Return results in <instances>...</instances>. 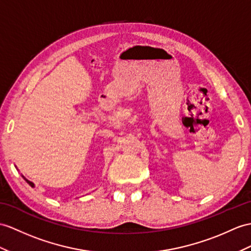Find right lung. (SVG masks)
<instances>
[{
  "mask_svg": "<svg viewBox=\"0 0 251 251\" xmlns=\"http://www.w3.org/2000/svg\"><path fill=\"white\" fill-rule=\"evenodd\" d=\"M23 178H24V176H23ZM24 180H25V181H26V182L28 183V184H29L30 186H32V187H34V186H35V184H34V183H33V182H30V181H28V180H27V179H25V178H24Z\"/></svg>",
  "mask_w": 251,
  "mask_h": 251,
  "instance_id": "right-lung-1",
  "label": "right lung"
}]
</instances>
